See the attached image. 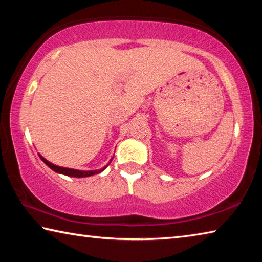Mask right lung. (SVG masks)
I'll use <instances>...</instances> for the list:
<instances>
[{
    "label": "right lung",
    "mask_w": 262,
    "mask_h": 262,
    "mask_svg": "<svg viewBox=\"0 0 262 262\" xmlns=\"http://www.w3.org/2000/svg\"><path fill=\"white\" fill-rule=\"evenodd\" d=\"M39 157L41 158V161L46 164V165L52 168L53 171L56 172V173H60V174H64V176H68V177H75V178H85V177H91V176H95V174H98L100 172H103L106 167H107L108 164L112 162L113 157L111 158L110 163L107 165L104 166L103 168H99V170H90V171H83V170H76V168H69V167H63V166H59V165H55V164H53L51 162H48L46 158H43L40 154H39Z\"/></svg>",
    "instance_id": "obj_1"
}]
</instances>
